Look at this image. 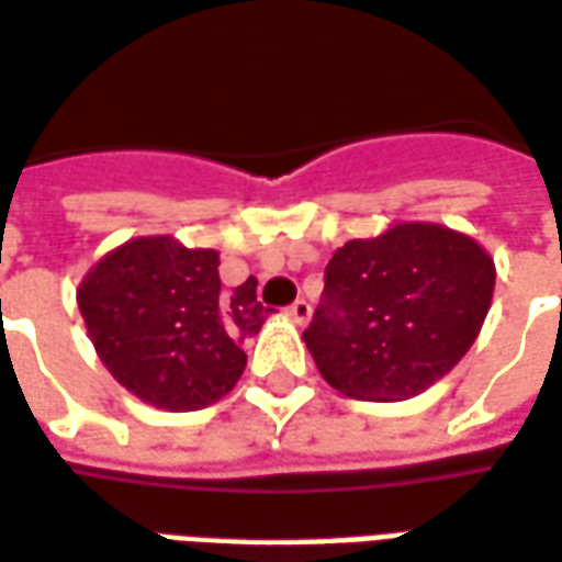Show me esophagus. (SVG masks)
Segmentation results:
<instances>
[{"instance_id":"esophagus-1","label":"esophagus","mask_w":562,"mask_h":562,"mask_svg":"<svg viewBox=\"0 0 562 562\" xmlns=\"http://www.w3.org/2000/svg\"><path fill=\"white\" fill-rule=\"evenodd\" d=\"M289 316H292V319L297 322V325H307L310 316H313V307H310V301H304V297H297L292 307H289Z\"/></svg>"}]
</instances>
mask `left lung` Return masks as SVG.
<instances>
[{
	"label": "left lung",
	"mask_w": 562,
	"mask_h": 562,
	"mask_svg": "<svg viewBox=\"0 0 562 562\" xmlns=\"http://www.w3.org/2000/svg\"><path fill=\"white\" fill-rule=\"evenodd\" d=\"M493 285V258L472 237L392 225L331 255L304 340L328 386L349 398H414L469 352Z\"/></svg>",
	"instance_id": "8db88e82"
}]
</instances>
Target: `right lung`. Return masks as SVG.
<instances>
[{"instance_id": "1", "label": "right lung", "mask_w": 562, "mask_h": 562, "mask_svg": "<svg viewBox=\"0 0 562 562\" xmlns=\"http://www.w3.org/2000/svg\"><path fill=\"white\" fill-rule=\"evenodd\" d=\"M78 310L109 374L164 411H200L234 390L246 368L243 340L270 313L255 280L222 289L215 249L172 237L112 249L78 285Z\"/></svg>"}]
</instances>
